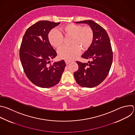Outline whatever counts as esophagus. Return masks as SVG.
I'll return each mask as SVG.
<instances>
[{"label":"esophagus","instance_id":"1","mask_svg":"<svg viewBox=\"0 0 135 135\" xmlns=\"http://www.w3.org/2000/svg\"><path fill=\"white\" fill-rule=\"evenodd\" d=\"M65 62H66V65H68L70 62V61H69V60H65Z\"/></svg>","mask_w":135,"mask_h":135}]
</instances>
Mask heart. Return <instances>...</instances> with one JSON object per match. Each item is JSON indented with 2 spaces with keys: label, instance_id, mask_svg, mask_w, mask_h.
I'll use <instances>...</instances> for the list:
<instances>
[{
  "label": "heart",
  "instance_id": "b5f03b06",
  "mask_svg": "<svg viewBox=\"0 0 135 135\" xmlns=\"http://www.w3.org/2000/svg\"><path fill=\"white\" fill-rule=\"evenodd\" d=\"M60 33L52 30L48 34V40L51 46L57 49L59 48L64 43L65 37H70L69 46L61 48L58 51L60 58L72 60L78 55L79 49L87 50L93 42L94 33L89 26H83L78 24H67L59 28Z\"/></svg>",
  "mask_w": 135,
  "mask_h": 135
}]
</instances>
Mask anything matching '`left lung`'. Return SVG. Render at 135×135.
<instances>
[{
    "mask_svg": "<svg viewBox=\"0 0 135 135\" xmlns=\"http://www.w3.org/2000/svg\"><path fill=\"white\" fill-rule=\"evenodd\" d=\"M85 23L93 31V42L87 50L81 56L91 61L88 63L77 61V71L74 73L75 79L82 87L92 88L101 83L108 76L113 60V52L109 35L99 24L91 20L76 22Z\"/></svg>",
    "mask_w": 135,
    "mask_h": 135,
    "instance_id": "obj_1",
    "label": "left lung"
}]
</instances>
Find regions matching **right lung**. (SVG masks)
I'll list each match as a JSON object with an SVG mask.
<instances>
[{
    "label": "right lung",
    "instance_id": "right-lung-1",
    "mask_svg": "<svg viewBox=\"0 0 135 135\" xmlns=\"http://www.w3.org/2000/svg\"><path fill=\"white\" fill-rule=\"evenodd\" d=\"M59 24L38 21L28 28L22 39L20 57L24 73L32 83L42 88L56 85L66 65L64 60L50 64L57 54L49 41L48 34Z\"/></svg>",
    "mask_w": 135,
    "mask_h": 135
}]
</instances>
